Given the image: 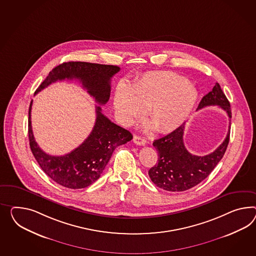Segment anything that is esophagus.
Returning a JSON list of instances; mask_svg holds the SVG:
<instances>
[{
    "label": "esophagus",
    "instance_id": "obj_1",
    "mask_svg": "<svg viewBox=\"0 0 256 256\" xmlns=\"http://www.w3.org/2000/svg\"><path fill=\"white\" fill-rule=\"evenodd\" d=\"M132 141H134V144H139V146H144L146 144V140L144 138L139 136H134Z\"/></svg>",
    "mask_w": 256,
    "mask_h": 256
}]
</instances>
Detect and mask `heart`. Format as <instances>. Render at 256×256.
<instances>
[{
  "mask_svg": "<svg viewBox=\"0 0 256 256\" xmlns=\"http://www.w3.org/2000/svg\"><path fill=\"white\" fill-rule=\"evenodd\" d=\"M198 91L188 80L169 72L144 74L132 87L120 82L114 94V106L124 124L148 116L158 132L174 131L190 116L196 105Z\"/></svg>",
  "mask_w": 256,
  "mask_h": 256,
  "instance_id": "obj_1",
  "label": "heart"
}]
</instances>
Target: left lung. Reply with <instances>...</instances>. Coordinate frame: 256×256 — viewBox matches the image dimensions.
I'll list each match as a JSON object with an SVG mask.
<instances>
[{
  "label": "left lung",
  "mask_w": 256,
  "mask_h": 256,
  "mask_svg": "<svg viewBox=\"0 0 256 256\" xmlns=\"http://www.w3.org/2000/svg\"><path fill=\"white\" fill-rule=\"evenodd\" d=\"M208 106H218L226 112L231 120L230 101L219 84L204 96L198 110ZM184 122L174 131L153 142L158 151V162L148 170L151 181L157 186L168 191H184L204 181L223 158L230 142V129L223 143L206 156H195L184 144Z\"/></svg>",
  "instance_id": "8db88e82"
}]
</instances>
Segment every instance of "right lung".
Segmentation results:
<instances>
[{"mask_svg":"<svg viewBox=\"0 0 256 256\" xmlns=\"http://www.w3.org/2000/svg\"><path fill=\"white\" fill-rule=\"evenodd\" d=\"M120 72L113 65L88 62H65L50 72L35 94L56 80H79L96 102L105 105L110 96V80ZM32 105L28 110V139L33 156L40 167L54 182L72 190L86 188L98 179L110 162L113 151L131 141V132L115 124L96 106V118L91 134L77 148L64 156H52L40 148L32 128Z\"/></svg>","mask_w":256,"mask_h":256,"instance_id":"obj_1","label":"right lung"}]
</instances>
